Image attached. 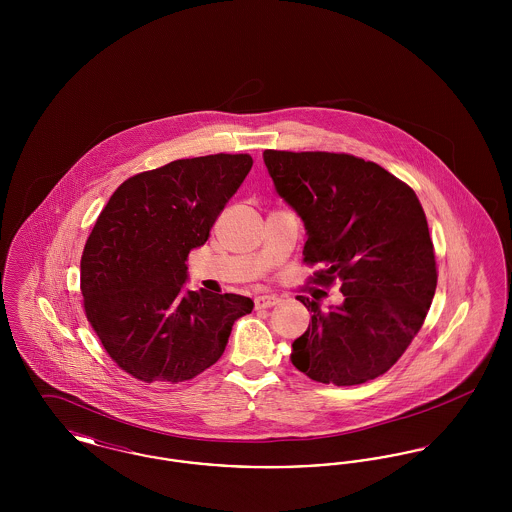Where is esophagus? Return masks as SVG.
Returning <instances> with one entry per match:
<instances>
[{
    "mask_svg": "<svg viewBox=\"0 0 512 512\" xmlns=\"http://www.w3.org/2000/svg\"><path fill=\"white\" fill-rule=\"evenodd\" d=\"M282 299L278 295H259L255 297V309H268L274 305H280Z\"/></svg>",
    "mask_w": 512,
    "mask_h": 512,
    "instance_id": "1",
    "label": "esophagus"
}]
</instances>
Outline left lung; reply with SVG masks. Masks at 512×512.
Returning a JSON list of instances; mask_svg holds the SVG:
<instances>
[{"label": "left lung", "instance_id": "left-lung-1", "mask_svg": "<svg viewBox=\"0 0 512 512\" xmlns=\"http://www.w3.org/2000/svg\"><path fill=\"white\" fill-rule=\"evenodd\" d=\"M276 192L305 222L309 282H340L343 303L313 313L292 343L293 366L320 384L357 386L388 372L430 311L438 267L424 209L413 188L349 153H263Z\"/></svg>", "mask_w": 512, "mask_h": 512}]
</instances>
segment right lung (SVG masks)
Wrapping results in <instances>:
<instances>
[{
  "mask_svg": "<svg viewBox=\"0 0 512 512\" xmlns=\"http://www.w3.org/2000/svg\"><path fill=\"white\" fill-rule=\"evenodd\" d=\"M247 153L178 159L124 180L80 259L88 322L107 355L140 382H186L215 365L253 301L184 292L188 255L251 171Z\"/></svg>",
  "mask_w": 512,
  "mask_h": 512,
  "instance_id": "add662e5",
  "label": "right lung"
}]
</instances>
